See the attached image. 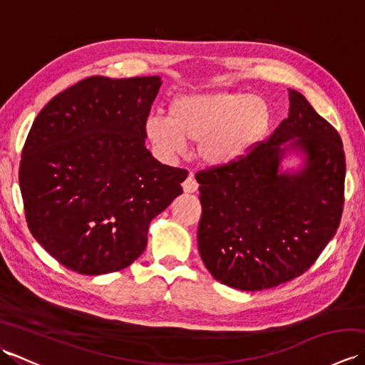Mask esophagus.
<instances>
[{
    "label": "esophagus",
    "instance_id": "obj_1",
    "mask_svg": "<svg viewBox=\"0 0 365 365\" xmlns=\"http://www.w3.org/2000/svg\"><path fill=\"white\" fill-rule=\"evenodd\" d=\"M197 187H199V183L196 182L195 175H192V173H190V175L185 178V182H183V191L185 192H195V191H197Z\"/></svg>",
    "mask_w": 365,
    "mask_h": 365
}]
</instances>
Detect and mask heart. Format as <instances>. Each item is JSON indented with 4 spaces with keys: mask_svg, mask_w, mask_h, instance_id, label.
Wrapping results in <instances>:
<instances>
[{
    "mask_svg": "<svg viewBox=\"0 0 365 365\" xmlns=\"http://www.w3.org/2000/svg\"><path fill=\"white\" fill-rule=\"evenodd\" d=\"M269 111L260 97L242 92H210L177 97L169 118L153 114L145 133L165 155L182 153L187 141L200 143L208 166H229L242 160L265 135Z\"/></svg>",
    "mask_w": 365,
    "mask_h": 365,
    "instance_id": "b5f03b06",
    "label": "heart"
}]
</instances>
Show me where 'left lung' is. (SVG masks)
<instances>
[{
    "instance_id": "1",
    "label": "left lung",
    "mask_w": 365,
    "mask_h": 365,
    "mask_svg": "<svg viewBox=\"0 0 365 365\" xmlns=\"http://www.w3.org/2000/svg\"><path fill=\"white\" fill-rule=\"evenodd\" d=\"M289 100V118L267 141L234 165L196 174L200 257L216 281L238 290L271 289L301 276L342 220V139L304 96L290 89ZM287 140L307 155L297 175L278 170Z\"/></svg>"
}]
</instances>
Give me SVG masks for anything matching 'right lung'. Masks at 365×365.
Segmentation results:
<instances>
[{
	"instance_id": "right-lung-1",
	"label": "right lung",
	"mask_w": 365,
	"mask_h": 365,
	"mask_svg": "<svg viewBox=\"0 0 365 365\" xmlns=\"http://www.w3.org/2000/svg\"><path fill=\"white\" fill-rule=\"evenodd\" d=\"M160 76H89L53 97L21 150L31 234L61 265L106 274L131 265L150 221L182 195L188 170L145 149Z\"/></svg>"
}]
</instances>
